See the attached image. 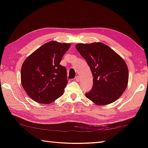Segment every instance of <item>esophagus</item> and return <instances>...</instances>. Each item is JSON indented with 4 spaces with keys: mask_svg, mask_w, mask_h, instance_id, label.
<instances>
[{
    "mask_svg": "<svg viewBox=\"0 0 148 148\" xmlns=\"http://www.w3.org/2000/svg\"><path fill=\"white\" fill-rule=\"evenodd\" d=\"M79 79H80V78L78 76H77L76 77H75V80H76V81H79Z\"/></svg>",
    "mask_w": 148,
    "mask_h": 148,
    "instance_id": "esophagus-1",
    "label": "esophagus"
}]
</instances>
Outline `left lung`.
Segmentation results:
<instances>
[{"label": "left lung", "mask_w": 148, "mask_h": 148, "mask_svg": "<svg viewBox=\"0 0 148 148\" xmlns=\"http://www.w3.org/2000/svg\"><path fill=\"white\" fill-rule=\"evenodd\" d=\"M76 48L92 71L93 86L86 93L88 99L99 106L111 103L126 90L128 71L120 56L101 42L77 44Z\"/></svg>", "instance_id": "8db88e82"}]
</instances>
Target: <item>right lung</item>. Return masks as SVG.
<instances>
[{
	"label": "right lung",
	"mask_w": 148,
	"mask_h": 148,
	"mask_svg": "<svg viewBox=\"0 0 148 148\" xmlns=\"http://www.w3.org/2000/svg\"><path fill=\"white\" fill-rule=\"evenodd\" d=\"M70 47L69 43L48 42L23 62L21 84L34 101L47 104L63 95L68 81L67 69L60 62Z\"/></svg>",
	"instance_id": "right-lung-1"
}]
</instances>
